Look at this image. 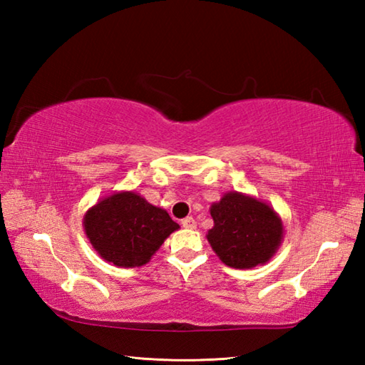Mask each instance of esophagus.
I'll list each match as a JSON object with an SVG mask.
<instances>
[{
    "mask_svg": "<svg viewBox=\"0 0 365 365\" xmlns=\"http://www.w3.org/2000/svg\"><path fill=\"white\" fill-rule=\"evenodd\" d=\"M182 227L183 228H190V230H193V228H196V220L193 217H185L182 220Z\"/></svg>",
    "mask_w": 365,
    "mask_h": 365,
    "instance_id": "34e87169",
    "label": "esophagus"
}]
</instances>
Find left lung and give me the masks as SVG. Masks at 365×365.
<instances>
[{
	"label": "left lung",
	"mask_w": 365,
	"mask_h": 365,
	"mask_svg": "<svg viewBox=\"0 0 365 365\" xmlns=\"http://www.w3.org/2000/svg\"><path fill=\"white\" fill-rule=\"evenodd\" d=\"M214 227L207 240L228 267L251 269L275 255L283 225L274 209L242 193H227L211 206Z\"/></svg>",
	"instance_id": "8db88e82"
}]
</instances>
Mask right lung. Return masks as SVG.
I'll return each instance as SVG.
<instances>
[{
	"mask_svg": "<svg viewBox=\"0 0 365 365\" xmlns=\"http://www.w3.org/2000/svg\"><path fill=\"white\" fill-rule=\"evenodd\" d=\"M83 227L103 259L119 267H140L150 261L178 224L164 209L123 191L104 197L86 212Z\"/></svg>",
	"mask_w": 365,
	"mask_h": 365,
	"instance_id": "right-lung-1",
	"label": "right lung"
}]
</instances>
